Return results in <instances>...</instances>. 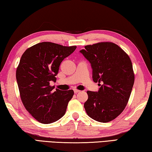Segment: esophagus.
Masks as SVG:
<instances>
[{
	"instance_id": "esophagus-1",
	"label": "esophagus",
	"mask_w": 152,
	"mask_h": 152,
	"mask_svg": "<svg viewBox=\"0 0 152 152\" xmlns=\"http://www.w3.org/2000/svg\"><path fill=\"white\" fill-rule=\"evenodd\" d=\"M79 91H80L78 90V89H74V93L75 94H77L78 92H79Z\"/></svg>"
}]
</instances>
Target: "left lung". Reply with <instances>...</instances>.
Here are the masks:
<instances>
[{"instance_id": "obj_1", "label": "left lung", "mask_w": 152, "mask_h": 152, "mask_svg": "<svg viewBox=\"0 0 152 152\" xmlns=\"http://www.w3.org/2000/svg\"><path fill=\"white\" fill-rule=\"evenodd\" d=\"M79 52L90 63L93 81L100 86L96 92L87 91L86 113L100 123L113 121L124 110L132 91L135 75L131 59L113 42L88 45Z\"/></svg>"}]
</instances>
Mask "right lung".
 <instances>
[{"instance_id":"1","label":"right lung","mask_w":152,"mask_h":152,"mask_svg":"<svg viewBox=\"0 0 152 152\" xmlns=\"http://www.w3.org/2000/svg\"><path fill=\"white\" fill-rule=\"evenodd\" d=\"M76 48L44 42L21 56L16 71L20 96L26 110L39 123H54L65 114L73 90L54 91L50 83L56 81L60 64Z\"/></svg>"}]
</instances>
